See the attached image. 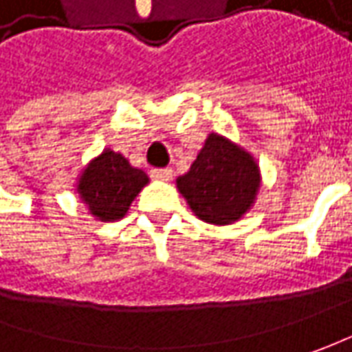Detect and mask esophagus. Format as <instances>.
Masks as SVG:
<instances>
[{
    "mask_svg": "<svg viewBox=\"0 0 352 352\" xmlns=\"http://www.w3.org/2000/svg\"><path fill=\"white\" fill-rule=\"evenodd\" d=\"M153 178L160 182H170L172 180V168H156L153 170Z\"/></svg>",
    "mask_w": 352,
    "mask_h": 352,
    "instance_id": "1",
    "label": "esophagus"
}]
</instances>
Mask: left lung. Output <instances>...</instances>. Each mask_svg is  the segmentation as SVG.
I'll use <instances>...</instances> for the list:
<instances>
[{"mask_svg":"<svg viewBox=\"0 0 352 352\" xmlns=\"http://www.w3.org/2000/svg\"><path fill=\"white\" fill-rule=\"evenodd\" d=\"M261 182L258 162L247 148L210 133L190 170L176 178V188L201 221L233 225L254 206Z\"/></svg>","mask_w":352,"mask_h":352,"instance_id":"left-lung-1","label":"left lung"}]
</instances>
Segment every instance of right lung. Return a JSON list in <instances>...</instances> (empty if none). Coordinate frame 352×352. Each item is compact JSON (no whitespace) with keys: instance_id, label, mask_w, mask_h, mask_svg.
I'll return each instance as SVG.
<instances>
[{"instance_id":"add662e5","label":"right lung","mask_w":352,"mask_h":352,"mask_svg":"<svg viewBox=\"0 0 352 352\" xmlns=\"http://www.w3.org/2000/svg\"><path fill=\"white\" fill-rule=\"evenodd\" d=\"M148 182L146 172L131 166L121 153L105 148L78 174L76 194L96 221L109 223L127 215L131 204Z\"/></svg>"}]
</instances>
